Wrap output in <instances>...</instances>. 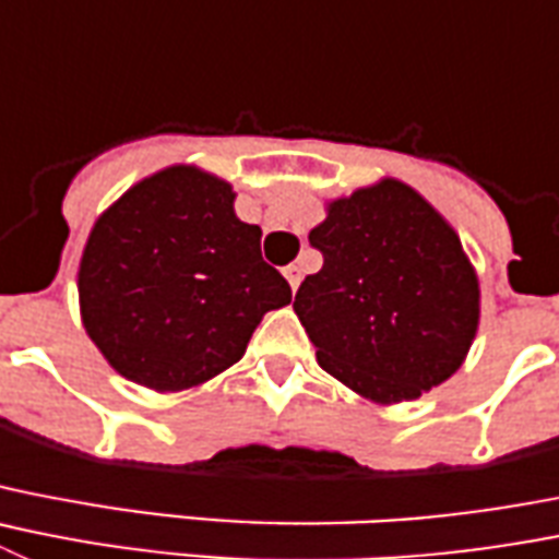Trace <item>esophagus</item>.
I'll return each instance as SVG.
<instances>
[{
  "label": "esophagus",
  "instance_id": "34e87169",
  "mask_svg": "<svg viewBox=\"0 0 559 559\" xmlns=\"http://www.w3.org/2000/svg\"><path fill=\"white\" fill-rule=\"evenodd\" d=\"M283 274H285V280H288L290 290H296V288H299V283H301V269H299V265H296V263L285 265V269H283Z\"/></svg>",
  "mask_w": 559,
  "mask_h": 559
}]
</instances>
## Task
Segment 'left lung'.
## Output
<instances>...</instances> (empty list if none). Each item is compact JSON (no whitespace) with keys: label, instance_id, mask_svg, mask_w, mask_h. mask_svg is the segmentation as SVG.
<instances>
[{"label":"left lung","instance_id":"1","mask_svg":"<svg viewBox=\"0 0 559 559\" xmlns=\"http://www.w3.org/2000/svg\"><path fill=\"white\" fill-rule=\"evenodd\" d=\"M310 243L324 265L305 276L294 310L326 373L399 404L463 366L479 326L477 269L416 188L385 177L332 199Z\"/></svg>","mask_w":559,"mask_h":559}]
</instances>
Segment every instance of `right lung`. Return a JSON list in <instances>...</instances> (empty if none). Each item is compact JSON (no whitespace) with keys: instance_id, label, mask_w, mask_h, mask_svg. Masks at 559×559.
<instances>
[{"instance_id":"obj_1","label":"right lung","mask_w":559,"mask_h":559,"mask_svg":"<svg viewBox=\"0 0 559 559\" xmlns=\"http://www.w3.org/2000/svg\"><path fill=\"white\" fill-rule=\"evenodd\" d=\"M227 179L197 166L143 177L96 218L76 290L82 326L121 377L157 393L227 371L290 285L235 216Z\"/></svg>"}]
</instances>
